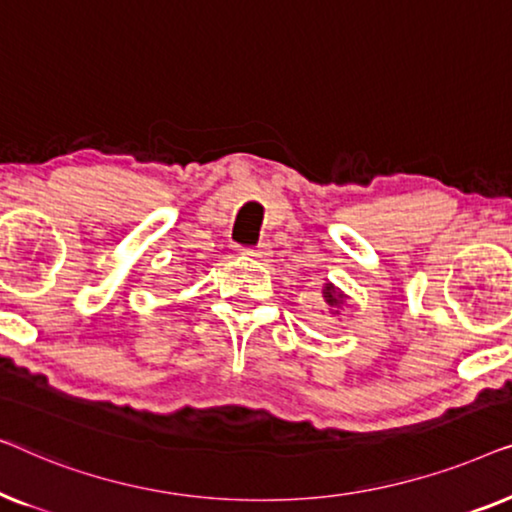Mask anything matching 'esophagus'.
Segmentation results:
<instances>
[{
	"label": "esophagus",
	"instance_id": "esophagus-1",
	"mask_svg": "<svg viewBox=\"0 0 512 512\" xmlns=\"http://www.w3.org/2000/svg\"><path fill=\"white\" fill-rule=\"evenodd\" d=\"M244 256H247L249 261L265 263V261H270V256H272V247H270V244H258V247L244 251Z\"/></svg>",
	"mask_w": 512,
	"mask_h": 512
}]
</instances>
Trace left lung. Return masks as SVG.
<instances>
[{
  "mask_svg": "<svg viewBox=\"0 0 512 512\" xmlns=\"http://www.w3.org/2000/svg\"><path fill=\"white\" fill-rule=\"evenodd\" d=\"M324 300H326V305L333 310V314H340V310H342V305H345L347 296H345V293H342V291L335 289L333 284H326V286H324Z\"/></svg>",
  "mask_w": 512,
  "mask_h": 512,
  "instance_id": "8db88e82",
  "label": "left lung"
}]
</instances>
